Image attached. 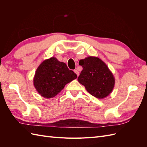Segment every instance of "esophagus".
Masks as SVG:
<instances>
[{"mask_svg": "<svg viewBox=\"0 0 147 147\" xmlns=\"http://www.w3.org/2000/svg\"><path fill=\"white\" fill-rule=\"evenodd\" d=\"M74 72L77 74V77H78V75H79V72H78V71L77 70H74Z\"/></svg>", "mask_w": 147, "mask_h": 147, "instance_id": "1", "label": "esophagus"}]
</instances>
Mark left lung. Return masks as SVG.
I'll list each match as a JSON object with an SVG mask.
<instances>
[{"mask_svg":"<svg viewBox=\"0 0 147 147\" xmlns=\"http://www.w3.org/2000/svg\"><path fill=\"white\" fill-rule=\"evenodd\" d=\"M83 70L78 77L80 83L97 99H104L112 92L115 80L103 61L97 57L88 56L79 61Z\"/></svg>","mask_w":147,"mask_h":147,"instance_id":"left-lung-1","label":"left lung"}]
</instances>
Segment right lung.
<instances>
[{
  "instance_id": "add662e5",
  "label": "right lung",
  "mask_w": 147,
  "mask_h": 147,
  "mask_svg": "<svg viewBox=\"0 0 147 147\" xmlns=\"http://www.w3.org/2000/svg\"><path fill=\"white\" fill-rule=\"evenodd\" d=\"M77 78L65 63L52 57L43 61L35 71L34 86L42 97L50 99L56 96L66 84Z\"/></svg>"
}]
</instances>
